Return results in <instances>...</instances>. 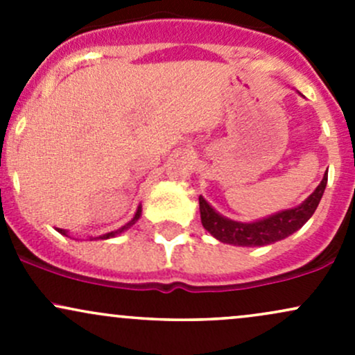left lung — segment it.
<instances>
[{"label":"left lung","instance_id":"obj_1","mask_svg":"<svg viewBox=\"0 0 355 355\" xmlns=\"http://www.w3.org/2000/svg\"><path fill=\"white\" fill-rule=\"evenodd\" d=\"M325 185H327V173L324 175L320 185L313 190V193L302 205L280 211V214H275L272 217L259 220V222L254 223H240L222 217L205 202V198L200 197L198 202H200L202 225L223 243H232V245L240 247L268 245V243H274L277 240H282L292 235L312 217L322 195H324Z\"/></svg>","mask_w":355,"mask_h":355}]
</instances>
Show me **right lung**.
Returning <instances> with one entry per match:
<instances>
[{
    "mask_svg": "<svg viewBox=\"0 0 355 355\" xmlns=\"http://www.w3.org/2000/svg\"><path fill=\"white\" fill-rule=\"evenodd\" d=\"M140 211H141V209H140V207H138V210H137L135 217H133V220H132V222H130V223H126V225H125V227H121V229H120V230H115V232H110V234H105V235H101V237H96V239H101V240H105V239H110V237H115V235H116V234H121V232H123V230H126V229H128V227H132V225H133V223H135V222H137V220H138V218H140ZM56 230H58V232H60V234L67 235V232H64V230H61V229H56Z\"/></svg>",
    "mask_w": 355,
    "mask_h": 355,
    "instance_id": "obj_1",
    "label": "right lung"
}]
</instances>
